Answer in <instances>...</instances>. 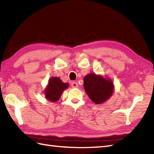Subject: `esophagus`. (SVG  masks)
Here are the masks:
<instances>
[{
  "label": "esophagus",
  "mask_w": 154,
  "mask_h": 154,
  "mask_svg": "<svg viewBox=\"0 0 154 154\" xmlns=\"http://www.w3.org/2000/svg\"><path fill=\"white\" fill-rule=\"evenodd\" d=\"M71 87L73 88H77L78 87V83L77 82L73 81V82L71 83Z\"/></svg>",
  "instance_id": "34e87169"
}]
</instances>
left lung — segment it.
<instances>
[{
    "label": "left lung",
    "mask_w": 154,
    "mask_h": 154,
    "mask_svg": "<svg viewBox=\"0 0 154 154\" xmlns=\"http://www.w3.org/2000/svg\"><path fill=\"white\" fill-rule=\"evenodd\" d=\"M83 81L86 93L94 103H103L112 96L114 85L110 79L91 73L85 76Z\"/></svg>",
    "instance_id": "8db88e82"
}]
</instances>
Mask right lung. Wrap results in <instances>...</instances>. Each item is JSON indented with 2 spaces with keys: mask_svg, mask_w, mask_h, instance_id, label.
<instances>
[{
  "mask_svg": "<svg viewBox=\"0 0 154 154\" xmlns=\"http://www.w3.org/2000/svg\"><path fill=\"white\" fill-rule=\"evenodd\" d=\"M68 87L69 84L64 83L60 77H51L45 89V97L51 102H56L60 99L63 91L67 89Z\"/></svg>",
  "mask_w": 154,
  "mask_h": 154,
  "instance_id": "1",
  "label": "right lung"
}]
</instances>
